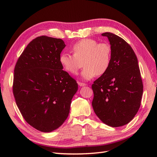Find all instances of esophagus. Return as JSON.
I'll return each mask as SVG.
<instances>
[{
  "mask_svg": "<svg viewBox=\"0 0 157 157\" xmlns=\"http://www.w3.org/2000/svg\"><path fill=\"white\" fill-rule=\"evenodd\" d=\"M78 84L80 86H86V84H84V83H83V82H78Z\"/></svg>",
  "mask_w": 157,
  "mask_h": 157,
  "instance_id": "obj_1",
  "label": "esophagus"
}]
</instances>
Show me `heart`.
<instances>
[{"label":"heart","instance_id":"b5f03b06","mask_svg":"<svg viewBox=\"0 0 157 157\" xmlns=\"http://www.w3.org/2000/svg\"><path fill=\"white\" fill-rule=\"evenodd\" d=\"M73 54H61L59 62L67 72L76 75L84 67L81 73L84 80H90L95 76L105 74L110 67L112 48L107 42H99L92 39L80 40L72 47ZM83 63H82V62Z\"/></svg>","mask_w":157,"mask_h":157}]
</instances>
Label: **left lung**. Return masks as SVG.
Here are the masks:
<instances>
[{
	"label": "left lung",
	"mask_w": 157,
	"mask_h": 157,
	"mask_svg": "<svg viewBox=\"0 0 157 157\" xmlns=\"http://www.w3.org/2000/svg\"><path fill=\"white\" fill-rule=\"evenodd\" d=\"M107 36L112 48L110 67L95 80L92 107L103 123L119 127L130 122L138 111L142 94V82L137 57L127 42L111 33Z\"/></svg>",
	"instance_id": "left-lung-1"
}]
</instances>
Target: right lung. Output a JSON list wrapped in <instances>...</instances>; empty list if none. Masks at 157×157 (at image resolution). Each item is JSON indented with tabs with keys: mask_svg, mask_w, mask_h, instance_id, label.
Returning <instances> with one entry per match:
<instances>
[{
	"mask_svg": "<svg viewBox=\"0 0 157 157\" xmlns=\"http://www.w3.org/2000/svg\"><path fill=\"white\" fill-rule=\"evenodd\" d=\"M63 40L38 36L27 46L14 68L13 94L25 121L35 129L50 132L69 115L78 84L59 62Z\"/></svg>",
	"mask_w": 157,
	"mask_h": 157,
	"instance_id": "add662e5",
	"label": "right lung"
}]
</instances>
